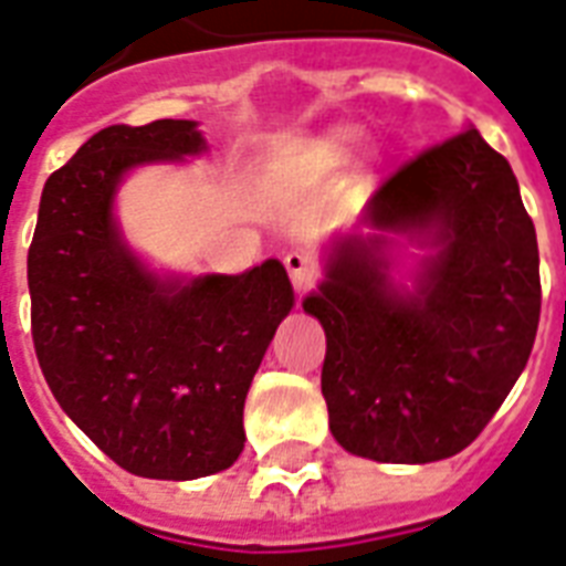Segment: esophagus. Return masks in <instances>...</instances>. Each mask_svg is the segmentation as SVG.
Instances as JSON below:
<instances>
[{
  "label": "esophagus",
  "mask_w": 566,
  "mask_h": 566,
  "mask_svg": "<svg viewBox=\"0 0 566 566\" xmlns=\"http://www.w3.org/2000/svg\"><path fill=\"white\" fill-rule=\"evenodd\" d=\"M284 266H287V275L296 291H308L319 282V264L305 252H287L284 255Z\"/></svg>",
  "instance_id": "34e87169"
}]
</instances>
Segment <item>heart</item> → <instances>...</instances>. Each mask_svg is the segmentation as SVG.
Masks as SVG:
<instances>
[{"label": "heart", "mask_w": 566, "mask_h": 566, "mask_svg": "<svg viewBox=\"0 0 566 566\" xmlns=\"http://www.w3.org/2000/svg\"><path fill=\"white\" fill-rule=\"evenodd\" d=\"M367 149V135L358 126H337L314 140L305 153V161L314 170H335L344 164H353Z\"/></svg>", "instance_id": "b5f03b06"}]
</instances>
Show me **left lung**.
Here are the masks:
<instances>
[{"label": "left lung", "mask_w": 566, "mask_h": 566, "mask_svg": "<svg viewBox=\"0 0 566 566\" xmlns=\"http://www.w3.org/2000/svg\"><path fill=\"white\" fill-rule=\"evenodd\" d=\"M378 229H434L420 296H390L381 238L349 240L302 302L326 328L323 396L337 443L387 464L470 447L526 367L541 258L509 161L475 128L422 149L370 202Z\"/></svg>", "instance_id": "obj_1"}]
</instances>
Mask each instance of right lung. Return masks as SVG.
Wrapping results in <instances>:
<instances>
[{"instance_id":"right-lung-1","label":"right lung","mask_w":566,"mask_h":566,"mask_svg":"<svg viewBox=\"0 0 566 566\" xmlns=\"http://www.w3.org/2000/svg\"><path fill=\"white\" fill-rule=\"evenodd\" d=\"M190 119L111 126L46 179L29 247L31 340L66 417L144 479L188 482L243 452V402L287 317L279 261L158 282L111 220L123 172L202 149Z\"/></svg>"}]
</instances>
